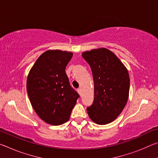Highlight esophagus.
Here are the masks:
<instances>
[{
    "mask_svg": "<svg viewBox=\"0 0 158 158\" xmlns=\"http://www.w3.org/2000/svg\"><path fill=\"white\" fill-rule=\"evenodd\" d=\"M77 92H78V93L79 94L81 95V89H77Z\"/></svg>",
    "mask_w": 158,
    "mask_h": 158,
    "instance_id": "34e87169",
    "label": "esophagus"
}]
</instances>
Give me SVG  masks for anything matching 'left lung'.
<instances>
[{"mask_svg": "<svg viewBox=\"0 0 158 158\" xmlns=\"http://www.w3.org/2000/svg\"><path fill=\"white\" fill-rule=\"evenodd\" d=\"M82 56L91 68L94 101L88 114L98 125L114 121L123 110L130 90L127 69L110 50L100 48L85 52Z\"/></svg>", "mask_w": 158, "mask_h": 158, "instance_id": "left-lung-1", "label": "left lung"}]
</instances>
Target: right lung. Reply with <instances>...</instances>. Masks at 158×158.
<instances>
[{"label": "right lung", "mask_w": 158, "mask_h": 158, "mask_svg": "<svg viewBox=\"0 0 158 158\" xmlns=\"http://www.w3.org/2000/svg\"><path fill=\"white\" fill-rule=\"evenodd\" d=\"M73 55L48 50L37 58L28 75L26 89L32 106L42 120L51 125L68 121L79 98L65 73Z\"/></svg>", "instance_id": "right-lung-1"}]
</instances>
